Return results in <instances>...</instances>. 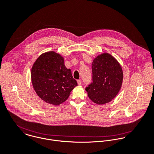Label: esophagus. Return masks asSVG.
<instances>
[{"instance_id": "1", "label": "esophagus", "mask_w": 154, "mask_h": 154, "mask_svg": "<svg viewBox=\"0 0 154 154\" xmlns=\"http://www.w3.org/2000/svg\"><path fill=\"white\" fill-rule=\"evenodd\" d=\"M77 82H78V84L80 85H81V84H82V81H81V79H79V80L77 81Z\"/></svg>"}]
</instances>
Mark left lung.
Returning a JSON list of instances; mask_svg holds the SVG:
<instances>
[{
	"instance_id": "obj_1",
	"label": "left lung",
	"mask_w": 154,
	"mask_h": 154,
	"mask_svg": "<svg viewBox=\"0 0 154 154\" xmlns=\"http://www.w3.org/2000/svg\"><path fill=\"white\" fill-rule=\"evenodd\" d=\"M93 83L85 88L88 97L97 104L110 102L119 93L123 71L117 60L109 53L97 56L92 63Z\"/></svg>"
}]
</instances>
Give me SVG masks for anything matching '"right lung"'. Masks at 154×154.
I'll return each instance as SVG.
<instances>
[{"mask_svg": "<svg viewBox=\"0 0 154 154\" xmlns=\"http://www.w3.org/2000/svg\"><path fill=\"white\" fill-rule=\"evenodd\" d=\"M31 80L37 95L54 106L64 102L78 85L71 70L64 65V58L56 52L42 54L33 63Z\"/></svg>", "mask_w": 154, "mask_h": 154, "instance_id": "obj_1", "label": "right lung"}]
</instances>
